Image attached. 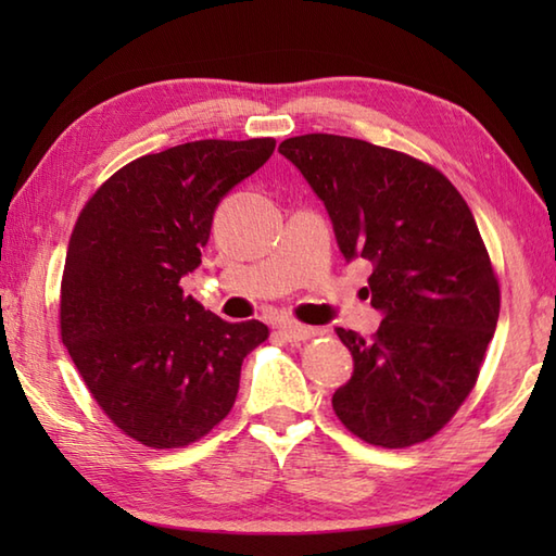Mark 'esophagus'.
I'll list each match as a JSON object with an SVG mask.
<instances>
[{"label":"esophagus","mask_w":556,"mask_h":556,"mask_svg":"<svg viewBox=\"0 0 556 556\" xmlns=\"http://www.w3.org/2000/svg\"><path fill=\"white\" fill-rule=\"evenodd\" d=\"M279 332L287 341H305V339H313L317 334H323L317 327H305V325H299V323H281Z\"/></svg>","instance_id":"1"}]
</instances>
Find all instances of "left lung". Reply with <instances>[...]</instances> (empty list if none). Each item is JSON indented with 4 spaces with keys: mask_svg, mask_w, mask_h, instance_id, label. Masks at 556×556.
<instances>
[{
    "mask_svg": "<svg viewBox=\"0 0 556 556\" xmlns=\"http://www.w3.org/2000/svg\"><path fill=\"white\" fill-rule=\"evenodd\" d=\"M291 160L323 200L346 260L372 265L365 339L337 329L353 356L332 396L363 442L404 448L430 440L473 392L500 320V279L464 195L432 164L368 140L287 138Z\"/></svg>",
    "mask_w": 556,
    "mask_h": 556,
    "instance_id": "left-lung-1",
    "label": "left lung"
}]
</instances>
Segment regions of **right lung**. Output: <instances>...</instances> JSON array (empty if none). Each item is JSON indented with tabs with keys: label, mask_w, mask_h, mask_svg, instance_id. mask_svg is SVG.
Masks as SVG:
<instances>
[{
	"label": "right lung",
	"mask_w": 556,
	"mask_h": 556,
	"mask_svg": "<svg viewBox=\"0 0 556 556\" xmlns=\"http://www.w3.org/2000/svg\"><path fill=\"white\" fill-rule=\"evenodd\" d=\"M275 138L193 140L114 172L71 231L59 329L88 392L152 448L198 442L229 416L241 363L269 337L186 296L219 200L275 152Z\"/></svg>",
	"instance_id": "obj_1"
}]
</instances>
